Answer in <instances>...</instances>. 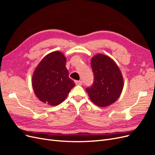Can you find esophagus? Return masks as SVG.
Wrapping results in <instances>:
<instances>
[{"label":"esophagus","mask_w":155,"mask_h":155,"mask_svg":"<svg viewBox=\"0 0 155 155\" xmlns=\"http://www.w3.org/2000/svg\"><path fill=\"white\" fill-rule=\"evenodd\" d=\"M75 83H76V85H81L83 82L81 81H75Z\"/></svg>","instance_id":"esophagus-1"}]
</instances>
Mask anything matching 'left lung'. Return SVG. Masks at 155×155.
Here are the masks:
<instances>
[{
	"label": "left lung",
	"instance_id": "1",
	"mask_svg": "<svg viewBox=\"0 0 155 155\" xmlns=\"http://www.w3.org/2000/svg\"><path fill=\"white\" fill-rule=\"evenodd\" d=\"M91 64L94 80L92 87L87 88L86 91L97 106H109L118 99L122 92V74L114 61L105 54L95 55L91 59Z\"/></svg>",
	"mask_w": 155,
	"mask_h": 155
}]
</instances>
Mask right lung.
Here are the masks:
<instances>
[{
	"instance_id": "obj_1",
	"label": "right lung",
	"mask_w": 155,
	"mask_h": 155,
	"mask_svg": "<svg viewBox=\"0 0 155 155\" xmlns=\"http://www.w3.org/2000/svg\"><path fill=\"white\" fill-rule=\"evenodd\" d=\"M67 58L59 51H52L41 61L32 75L33 90L38 99L51 106L64 101L75 86L68 77Z\"/></svg>"
}]
</instances>
